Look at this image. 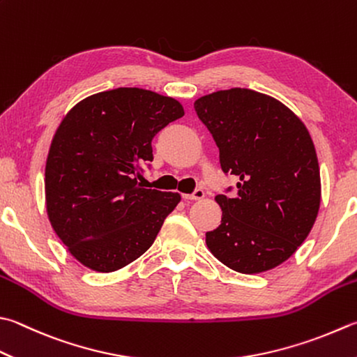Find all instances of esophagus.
<instances>
[{
  "label": "esophagus",
  "mask_w": 357,
  "mask_h": 357,
  "mask_svg": "<svg viewBox=\"0 0 357 357\" xmlns=\"http://www.w3.org/2000/svg\"><path fill=\"white\" fill-rule=\"evenodd\" d=\"M204 196H205L204 190H196L192 194H183V199L185 200H200V199H204Z\"/></svg>",
  "instance_id": "1"
}]
</instances>
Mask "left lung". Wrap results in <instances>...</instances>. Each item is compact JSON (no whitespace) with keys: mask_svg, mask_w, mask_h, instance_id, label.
<instances>
[{"mask_svg":"<svg viewBox=\"0 0 357 357\" xmlns=\"http://www.w3.org/2000/svg\"><path fill=\"white\" fill-rule=\"evenodd\" d=\"M194 109L216 141L222 171L238 177L216 196L222 220L206 231L208 248L241 273L280 266L303 244L319 213L311 135L284 104L248 89L211 93Z\"/></svg>","mask_w":357,"mask_h":357,"instance_id":"1","label":"left lung"}]
</instances>
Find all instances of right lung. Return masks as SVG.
I'll return each mask as SVG.
<instances>
[{
    "label": "right lung",
    "instance_id": "add662e5",
    "mask_svg": "<svg viewBox=\"0 0 357 357\" xmlns=\"http://www.w3.org/2000/svg\"><path fill=\"white\" fill-rule=\"evenodd\" d=\"M183 115L172 98L115 89L80 100L60 123L46 160V211L85 267L115 272L153 244L180 194L137 178L151 167L153 137Z\"/></svg>",
    "mask_w": 357,
    "mask_h": 357
}]
</instances>
